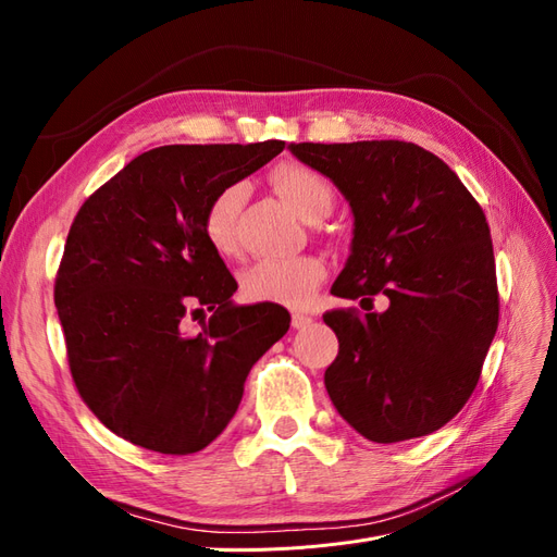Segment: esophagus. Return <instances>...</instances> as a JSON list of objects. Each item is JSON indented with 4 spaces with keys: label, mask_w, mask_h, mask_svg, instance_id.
Segmentation results:
<instances>
[{
    "label": "esophagus",
    "mask_w": 557,
    "mask_h": 557,
    "mask_svg": "<svg viewBox=\"0 0 557 557\" xmlns=\"http://www.w3.org/2000/svg\"><path fill=\"white\" fill-rule=\"evenodd\" d=\"M313 323V318L311 315H307V313H299V311H295L293 313V327L295 330H305V327H309Z\"/></svg>",
    "instance_id": "obj_1"
}]
</instances>
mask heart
<instances>
[{
    "instance_id": "heart-1",
    "label": "heart",
    "mask_w": 557,
    "mask_h": 557,
    "mask_svg": "<svg viewBox=\"0 0 557 557\" xmlns=\"http://www.w3.org/2000/svg\"><path fill=\"white\" fill-rule=\"evenodd\" d=\"M272 185L278 197L299 218L309 223L323 221L334 207L330 181L307 164H281L272 172ZM244 199L242 185H225L218 190L201 215V232L209 246L221 256H234L239 248L237 215ZM327 276L325 262L315 256L290 260H260L242 274V293L250 301H269L301 309L313 299Z\"/></svg>"
}]
</instances>
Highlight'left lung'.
Returning <instances> with one entry per match:
<instances>
[{
	"instance_id": "left-lung-1",
	"label": "left lung",
	"mask_w": 557,
	"mask_h": 557,
	"mask_svg": "<svg viewBox=\"0 0 557 557\" xmlns=\"http://www.w3.org/2000/svg\"><path fill=\"white\" fill-rule=\"evenodd\" d=\"M356 215L332 295L383 313L332 309L339 339L325 387L364 440L395 444L444 428L479 383L499 320L491 227L450 166L409 141L293 144Z\"/></svg>"
}]
</instances>
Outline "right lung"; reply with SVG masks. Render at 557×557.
Instances as JSON below:
<instances>
[{"instance_id":"1","label":"right lung","mask_w":557,"mask_h":557,"mask_svg":"<svg viewBox=\"0 0 557 557\" xmlns=\"http://www.w3.org/2000/svg\"><path fill=\"white\" fill-rule=\"evenodd\" d=\"M283 148L160 146L78 209L55 307L76 391L121 440L166 455L207 448L237 413L250 367L288 332L278 305H232L237 281L201 232L211 197ZM205 308L210 323L188 335Z\"/></svg>"}]
</instances>
